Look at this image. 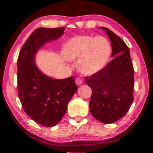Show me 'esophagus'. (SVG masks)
I'll return each mask as SVG.
<instances>
[{
    "instance_id": "esophagus-1",
    "label": "esophagus",
    "mask_w": 153,
    "mask_h": 153,
    "mask_svg": "<svg viewBox=\"0 0 153 153\" xmlns=\"http://www.w3.org/2000/svg\"><path fill=\"white\" fill-rule=\"evenodd\" d=\"M76 84L77 85H78V86L82 84H83L82 79L81 78H79V77H77V78L76 79Z\"/></svg>"
}]
</instances>
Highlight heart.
Returning a JSON list of instances; mask_svg holds the SVG:
<instances>
[{
  "instance_id": "1",
  "label": "heart",
  "mask_w": 153,
  "mask_h": 153,
  "mask_svg": "<svg viewBox=\"0 0 153 153\" xmlns=\"http://www.w3.org/2000/svg\"><path fill=\"white\" fill-rule=\"evenodd\" d=\"M111 46L103 36H79L66 43L64 55L68 60H78L79 69L85 74L100 70L109 58Z\"/></svg>"
}]
</instances>
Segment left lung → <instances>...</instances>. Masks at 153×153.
<instances>
[{
	"instance_id": "left-lung-1",
	"label": "left lung",
	"mask_w": 153,
	"mask_h": 153,
	"mask_svg": "<svg viewBox=\"0 0 153 153\" xmlns=\"http://www.w3.org/2000/svg\"><path fill=\"white\" fill-rule=\"evenodd\" d=\"M114 57L104 68L90 77L86 83L92 89L90 111L96 120L111 123L123 117L134 101V67L128 46L118 36L105 27Z\"/></svg>"
}]
</instances>
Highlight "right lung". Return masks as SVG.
<instances>
[{
    "label": "right lung",
    "instance_id": "add662e5",
    "mask_svg": "<svg viewBox=\"0 0 153 153\" xmlns=\"http://www.w3.org/2000/svg\"><path fill=\"white\" fill-rule=\"evenodd\" d=\"M65 27H40L21 48L17 59L18 96L25 113L40 125L53 127L66 113L77 86L73 77L53 79L37 68L34 55L41 46L63 35Z\"/></svg>",
    "mask_w": 153,
    "mask_h": 153
}]
</instances>
